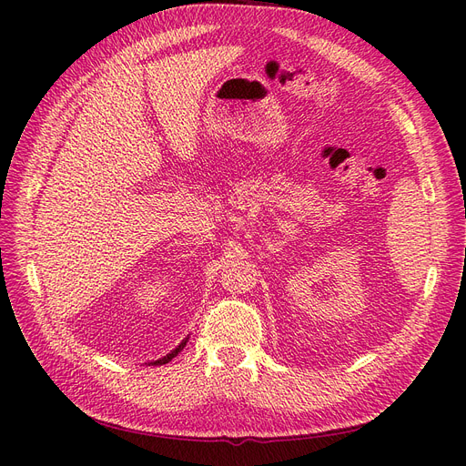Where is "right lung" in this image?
Listing matches in <instances>:
<instances>
[{"label": "right lung", "instance_id": "add662e5", "mask_svg": "<svg viewBox=\"0 0 466 466\" xmlns=\"http://www.w3.org/2000/svg\"><path fill=\"white\" fill-rule=\"evenodd\" d=\"M187 341H188V337H185V339L177 345V347H175L171 352H167V355L166 357H162V359H157V360H152V362H148V366L152 364V366H162V364H167L171 359H175V357H177L179 355V352L185 349V345H187Z\"/></svg>", "mask_w": 466, "mask_h": 466}]
</instances>
